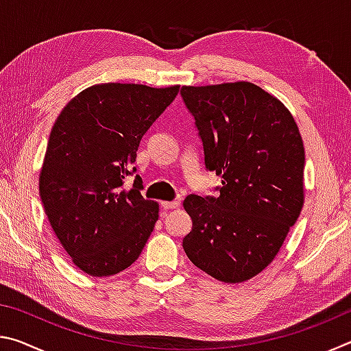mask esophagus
Returning a JSON list of instances; mask_svg holds the SVG:
<instances>
[{"instance_id":"obj_1","label":"esophagus","mask_w":351,"mask_h":351,"mask_svg":"<svg viewBox=\"0 0 351 351\" xmlns=\"http://www.w3.org/2000/svg\"><path fill=\"white\" fill-rule=\"evenodd\" d=\"M161 206L164 207V209L170 210V209H178V207L181 206V203H180V201H162Z\"/></svg>"}]
</instances>
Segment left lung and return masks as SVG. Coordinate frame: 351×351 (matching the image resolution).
<instances>
[{
    "label": "left lung",
    "instance_id": "obj_1",
    "mask_svg": "<svg viewBox=\"0 0 351 351\" xmlns=\"http://www.w3.org/2000/svg\"><path fill=\"white\" fill-rule=\"evenodd\" d=\"M204 147L221 176L219 197L189 195V260L224 283L260 274L280 251L304 207L305 148L293 114L251 82L182 86Z\"/></svg>",
    "mask_w": 351,
    "mask_h": 351
}]
</instances>
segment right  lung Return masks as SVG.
Masks as SVG:
<instances>
[{
	"label": "right lung",
	"mask_w": 351,
	"mask_h": 351,
	"mask_svg": "<svg viewBox=\"0 0 351 351\" xmlns=\"http://www.w3.org/2000/svg\"><path fill=\"white\" fill-rule=\"evenodd\" d=\"M180 93V85L97 83L58 114L40 170V198L73 263L93 277L132 266L159 218L142 181L123 187L139 142ZM134 171V167H133Z\"/></svg>",
	"instance_id": "1"
}]
</instances>
